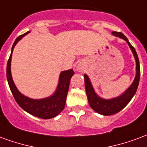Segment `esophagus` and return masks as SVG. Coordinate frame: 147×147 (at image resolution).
<instances>
[{
    "label": "esophagus",
    "instance_id": "1",
    "mask_svg": "<svg viewBox=\"0 0 147 147\" xmlns=\"http://www.w3.org/2000/svg\"><path fill=\"white\" fill-rule=\"evenodd\" d=\"M83 69V66H82V65L81 64H78V66H77V70L78 71H81Z\"/></svg>",
    "mask_w": 147,
    "mask_h": 147
}]
</instances>
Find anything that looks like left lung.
Listing matches in <instances>:
<instances>
[{"instance_id": "1", "label": "left lung", "mask_w": 147, "mask_h": 147, "mask_svg": "<svg viewBox=\"0 0 147 147\" xmlns=\"http://www.w3.org/2000/svg\"><path fill=\"white\" fill-rule=\"evenodd\" d=\"M112 34L115 37H118L121 39L125 40V41L128 43L129 48L132 51L135 60H136V77H135L133 82L131 83V84L125 92L122 93L121 96H117V97L109 98V99L101 98L100 96H98L95 92V89L91 83L88 76L87 74H84L85 91H86L87 97H88L90 107L94 111H96V113L104 115V116L113 115L114 113H118L128 105V102L131 101V99L132 98V97L135 96V94L136 92L140 78V61H139V58L137 55L136 49H134L133 46L131 45L128 41V38L122 33L113 31L112 32Z\"/></svg>"}]
</instances>
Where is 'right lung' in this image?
I'll return each instance as SVG.
<instances>
[{"label":"right lung","instance_id":"add662e5","mask_svg":"<svg viewBox=\"0 0 147 147\" xmlns=\"http://www.w3.org/2000/svg\"><path fill=\"white\" fill-rule=\"evenodd\" d=\"M29 33L30 32L28 31L26 34L20 35L19 37H17L12 45L10 57L7 64V80L8 85L17 103L25 111L31 115L37 117L39 118H52L59 115L65 107L66 96L69 86V81L73 75L74 74V72L72 69L62 71L59 74V83L56 89L55 92L49 97L40 98V99H34V98H29L20 92L16 86L11 77V56L15 46L16 45L17 43L22 37Z\"/></svg>","mask_w":147,"mask_h":147}]
</instances>
